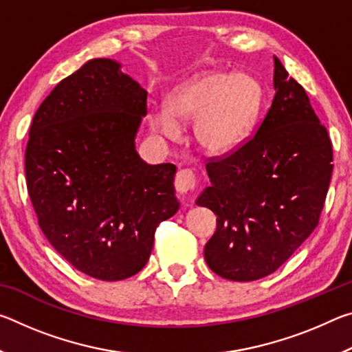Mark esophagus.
I'll return each instance as SVG.
<instances>
[{
  "mask_svg": "<svg viewBox=\"0 0 352 352\" xmlns=\"http://www.w3.org/2000/svg\"><path fill=\"white\" fill-rule=\"evenodd\" d=\"M199 186V177L194 169L183 168L175 175V189L183 195L192 194Z\"/></svg>",
  "mask_w": 352,
  "mask_h": 352,
  "instance_id": "34e87169",
  "label": "esophagus"
}]
</instances>
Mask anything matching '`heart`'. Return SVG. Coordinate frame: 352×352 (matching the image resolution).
Masks as SVG:
<instances>
[{
    "instance_id": "obj_1",
    "label": "heart",
    "mask_w": 352,
    "mask_h": 352,
    "mask_svg": "<svg viewBox=\"0 0 352 352\" xmlns=\"http://www.w3.org/2000/svg\"><path fill=\"white\" fill-rule=\"evenodd\" d=\"M262 96L261 83L253 76L211 71L177 85L166 109L151 113V127L166 138H177L178 122L195 121L199 144L210 153H226L252 132Z\"/></svg>"
}]
</instances>
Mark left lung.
Listing matches in <instances>:
<instances>
[{"label": "left lung", "mask_w": 352, "mask_h": 352, "mask_svg": "<svg viewBox=\"0 0 352 352\" xmlns=\"http://www.w3.org/2000/svg\"><path fill=\"white\" fill-rule=\"evenodd\" d=\"M273 87L256 132L234 151L208 158L211 186L197 200L217 216L206 264L231 281L278 270L318 225L329 189V135L276 57Z\"/></svg>", "instance_id": "8db88e82"}]
</instances>
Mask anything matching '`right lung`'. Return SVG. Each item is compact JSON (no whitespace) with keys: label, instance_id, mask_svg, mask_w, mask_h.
I'll list each match as a JSON object with an SVG mask.
<instances>
[{"label":"right lung","instance_id":"right-lung-1","mask_svg":"<svg viewBox=\"0 0 352 352\" xmlns=\"http://www.w3.org/2000/svg\"><path fill=\"white\" fill-rule=\"evenodd\" d=\"M147 91L110 58L57 83L34 115L25 155L28 192L46 239L100 281L138 273L155 231L178 211L177 168L135 151Z\"/></svg>","mask_w":352,"mask_h":352}]
</instances>
